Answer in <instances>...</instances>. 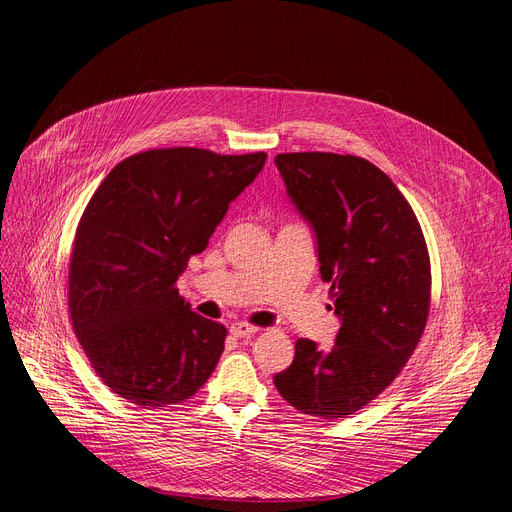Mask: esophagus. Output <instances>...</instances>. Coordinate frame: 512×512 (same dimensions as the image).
I'll return each mask as SVG.
<instances>
[{
    "label": "esophagus",
    "instance_id": "obj_1",
    "mask_svg": "<svg viewBox=\"0 0 512 512\" xmlns=\"http://www.w3.org/2000/svg\"><path fill=\"white\" fill-rule=\"evenodd\" d=\"M230 332H232V336H236V338H251L253 334H257V328L245 324V321H238V324H232Z\"/></svg>",
    "mask_w": 512,
    "mask_h": 512
}]
</instances>
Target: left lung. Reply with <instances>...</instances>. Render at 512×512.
Here are the masks:
<instances>
[{
    "label": "left lung",
    "instance_id": "left-lung-1",
    "mask_svg": "<svg viewBox=\"0 0 512 512\" xmlns=\"http://www.w3.org/2000/svg\"><path fill=\"white\" fill-rule=\"evenodd\" d=\"M276 166L317 240L340 330L330 351L294 344L274 375L280 396L311 417L353 415L411 359L427 324V245L407 199L371 161L338 153H280Z\"/></svg>",
    "mask_w": 512,
    "mask_h": 512
}]
</instances>
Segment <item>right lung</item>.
I'll return each instance as SVG.
<instances>
[{
	"label": "right lung",
	"instance_id": "right-lung-1",
	"mask_svg": "<svg viewBox=\"0 0 512 512\" xmlns=\"http://www.w3.org/2000/svg\"><path fill=\"white\" fill-rule=\"evenodd\" d=\"M265 153L174 147L130 155L78 222L68 272L74 334L107 388L141 409L180 405L220 361L226 328L176 288Z\"/></svg>",
	"mask_w": 512,
	"mask_h": 512
}]
</instances>
